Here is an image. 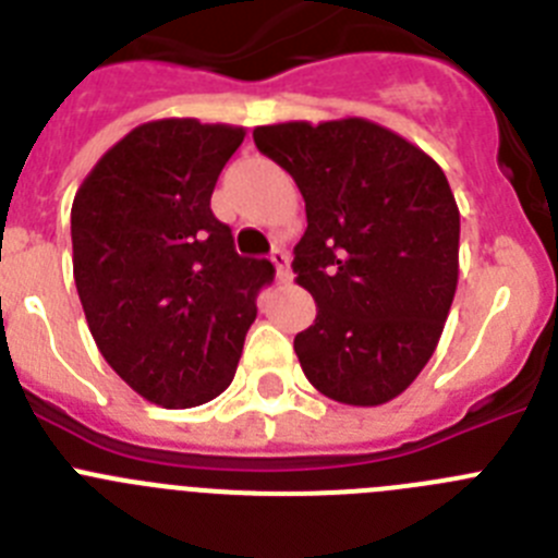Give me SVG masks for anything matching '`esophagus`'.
Here are the masks:
<instances>
[{"mask_svg": "<svg viewBox=\"0 0 558 558\" xmlns=\"http://www.w3.org/2000/svg\"><path fill=\"white\" fill-rule=\"evenodd\" d=\"M270 263L276 265V279L282 284H288L290 279H293V274H290V256L284 248H276L274 254H270Z\"/></svg>", "mask_w": 558, "mask_h": 558, "instance_id": "esophagus-1", "label": "esophagus"}]
</instances>
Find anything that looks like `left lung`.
Listing matches in <instances>:
<instances>
[{
  "label": "left lung",
  "mask_w": 558,
  "mask_h": 558,
  "mask_svg": "<svg viewBox=\"0 0 558 558\" xmlns=\"http://www.w3.org/2000/svg\"><path fill=\"white\" fill-rule=\"evenodd\" d=\"M254 142L307 209L293 259L318 304L293 340L304 374L343 405L391 402L433 357L456 295L461 215L445 170L360 117L259 125Z\"/></svg>",
  "instance_id": "1"
}]
</instances>
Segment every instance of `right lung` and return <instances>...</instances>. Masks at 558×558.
Masks as SVG:
<instances>
[{
	"label": "right lung",
	"instance_id": "right-lung-1",
	"mask_svg": "<svg viewBox=\"0 0 558 558\" xmlns=\"http://www.w3.org/2000/svg\"><path fill=\"white\" fill-rule=\"evenodd\" d=\"M245 128L156 120L88 172L72 204V265L108 366L147 402L195 408L234 379L268 259L234 251L211 215L220 170Z\"/></svg>",
	"mask_w": 558,
	"mask_h": 558
}]
</instances>
